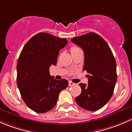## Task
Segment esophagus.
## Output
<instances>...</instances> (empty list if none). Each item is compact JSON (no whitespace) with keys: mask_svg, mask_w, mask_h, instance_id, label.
Here are the masks:
<instances>
[{"mask_svg":"<svg viewBox=\"0 0 132 132\" xmlns=\"http://www.w3.org/2000/svg\"><path fill=\"white\" fill-rule=\"evenodd\" d=\"M76 85V84L74 83V82H72V81H69V85L70 86H74V85Z\"/></svg>","mask_w":132,"mask_h":132,"instance_id":"obj_1","label":"esophagus"}]
</instances>
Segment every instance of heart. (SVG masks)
<instances>
[{
	"instance_id": "1",
	"label": "heart",
	"mask_w": 132,
	"mask_h": 132,
	"mask_svg": "<svg viewBox=\"0 0 132 132\" xmlns=\"http://www.w3.org/2000/svg\"><path fill=\"white\" fill-rule=\"evenodd\" d=\"M75 49H77V47H74V48H72V50H75Z\"/></svg>"
}]
</instances>
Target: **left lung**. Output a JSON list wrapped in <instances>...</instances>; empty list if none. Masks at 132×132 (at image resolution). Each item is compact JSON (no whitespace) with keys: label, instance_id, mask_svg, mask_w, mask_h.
I'll return each instance as SVG.
<instances>
[{"label":"left lung","instance_id":"8db88e82","mask_svg":"<svg viewBox=\"0 0 132 132\" xmlns=\"http://www.w3.org/2000/svg\"><path fill=\"white\" fill-rule=\"evenodd\" d=\"M85 54L83 70L88 75V84L80 83L81 93L75 98L79 106L95 111L111 99L116 83V63L105 40L94 32L71 39Z\"/></svg>","mask_w":132,"mask_h":132}]
</instances>
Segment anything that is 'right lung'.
<instances>
[{
    "label": "right lung",
    "instance_id": "add662e5",
    "mask_svg": "<svg viewBox=\"0 0 132 132\" xmlns=\"http://www.w3.org/2000/svg\"><path fill=\"white\" fill-rule=\"evenodd\" d=\"M67 39L40 32L24 46L17 62V85L22 99L30 109L44 113L56 105L60 92L67 87L66 79L56 80L50 74L56 65L58 53Z\"/></svg>",
    "mask_w": 132,
    "mask_h": 132
}]
</instances>
